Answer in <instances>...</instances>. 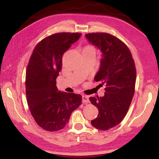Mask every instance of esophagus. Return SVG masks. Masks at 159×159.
<instances>
[{
  "instance_id": "1",
  "label": "esophagus",
  "mask_w": 159,
  "mask_h": 159,
  "mask_svg": "<svg viewBox=\"0 0 159 159\" xmlns=\"http://www.w3.org/2000/svg\"><path fill=\"white\" fill-rule=\"evenodd\" d=\"M82 102L84 103H88L89 102V98L87 95H83L82 96Z\"/></svg>"
}]
</instances>
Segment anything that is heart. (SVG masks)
Returning a JSON list of instances; mask_svg holds the SVG:
<instances>
[{
  "label": "heart",
  "mask_w": 159,
  "mask_h": 159,
  "mask_svg": "<svg viewBox=\"0 0 159 159\" xmlns=\"http://www.w3.org/2000/svg\"><path fill=\"white\" fill-rule=\"evenodd\" d=\"M88 48H90V47H88Z\"/></svg>",
  "instance_id": "obj_1"
}]
</instances>
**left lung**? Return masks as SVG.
<instances>
[{
	"mask_svg": "<svg viewBox=\"0 0 159 159\" xmlns=\"http://www.w3.org/2000/svg\"><path fill=\"white\" fill-rule=\"evenodd\" d=\"M88 42L102 52L99 69L94 80L105 84L103 97H90L98 109V117L91 123L106 131L121 122L131 105L134 93L136 68L131 52L124 43L107 33H89Z\"/></svg>",
	"mask_w": 159,
	"mask_h": 159,
	"instance_id": "left-lung-1",
	"label": "left lung"
}]
</instances>
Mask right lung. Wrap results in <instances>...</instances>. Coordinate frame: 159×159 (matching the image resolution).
Instances as JSON below:
<instances>
[{
    "instance_id": "add662e5",
    "label": "right lung",
    "mask_w": 159,
    "mask_h": 159,
    "mask_svg": "<svg viewBox=\"0 0 159 159\" xmlns=\"http://www.w3.org/2000/svg\"><path fill=\"white\" fill-rule=\"evenodd\" d=\"M81 33H57L45 38L34 49L26 74V94L36 123L48 131H57L68 123L71 113L81 104L82 96L60 91L56 78L62 56Z\"/></svg>"
}]
</instances>
